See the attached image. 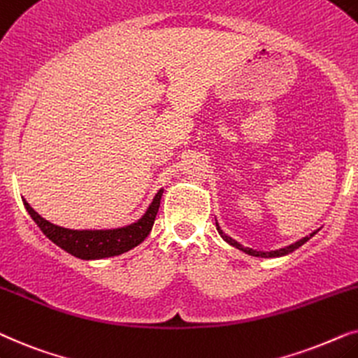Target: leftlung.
<instances>
[{"label": "left lung", "instance_id": "left-lung-1", "mask_svg": "<svg viewBox=\"0 0 358 358\" xmlns=\"http://www.w3.org/2000/svg\"><path fill=\"white\" fill-rule=\"evenodd\" d=\"M216 229H217L219 236H221L222 239L226 241L229 245L236 247V249H239V250H242V252H245V254H249V255L262 257V259H273V257H283V255L292 254V252H294L296 249H299V247H301V245L304 244V242H308L309 239H311V237H313L314 234H317V231H319V229H317V231H314V232H311V234H309V236H306V237H303V239L296 241V242H294V244H289V245H287V247H283V249H278V250H270V252H262V250H254V249H249V247H244V245L241 244V242H237V241L232 239V237H229L227 234H224V231L221 229V226H219V224H217V221H216Z\"/></svg>", "mask_w": 358, "mask_h": 358}]
</instances>
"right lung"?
<instances>
[{"instance_id": "right-lung-1", "label": "right lung", "mask_w": 358, "mask_h": 358, "mask_svg": "<svg viewBox=\"0 0 358 358\" xmlns=\"http://www.w3.org/2000/svg\"><path fill=\"white\" fill-rule=\"evenodd\" d=\"M164 194V188H160L152 199L149 208L142 214L141 219L136 222L127 224V226L116 229H66L55 226L36 213L31 208V204L22 199L29 216L34 219V222L41 227V231L59 245L60 249L69 252L76 259L82 260H99L108 259V257L121 255L124 252H129L150 234L152 226H154L155 216L159 213L160 199Z\"/></svg>"}]
</instances>
